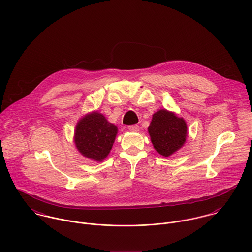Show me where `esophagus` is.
Segmentation results:
<instances>
[{
  "mask_svg": "<svg viewBox=\"0 0 252 252\" xmlns=\"http://www.w3.org/2000/svg\"><path fill=\"white\" fill-rule=\"evenodd\" d=\"M128 130L132 131V132H138L139 131V126L137 125H133V126H128Z\"/></svg>",
  "mask_w": 252,
  "mask_h": 252,
  "instance_id": "1",
  "label": "esophagus"
}]
</instances>
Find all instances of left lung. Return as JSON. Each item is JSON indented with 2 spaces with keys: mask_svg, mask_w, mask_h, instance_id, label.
I'll return each mask as SVG.
<instances>
[{
  "mask_svg": "<svg viewBox=\"0 0 252 252\" xmlns=\"http://www.w3.org/2000/svg\"><path fill=\"white\" fill-rule=\"evenodd\" d=\"M155 150L164 158L179 151L188 137V126L184 118L175 112L160 109L155 113L148 127Z\"/></svg>",
  "mask_w": 252,
  "mask_h": 252,
  "instance_id": "obj_1",
  "label": "left lung"
}]
</instances>
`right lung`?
Masks as SVG:
<instances>
[{"instance_id":"obj_1","label":"right lung","mask_w":252,"mask_h":252,"mask_svg":"<svg viewBox=\"0 0 252 252\" xmlns=\"http://www.w3.org/2000/svg\"><path fill=\"white\" fill-rule=\"evenodd\" d=\"M117 133L118 127L109 123L103 114L93 111L78 121L73 142L86 158L101 162L108 157Z\"/></svg>"}]
</instances>
